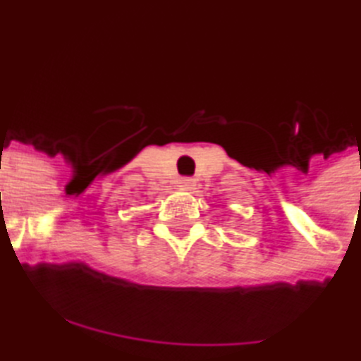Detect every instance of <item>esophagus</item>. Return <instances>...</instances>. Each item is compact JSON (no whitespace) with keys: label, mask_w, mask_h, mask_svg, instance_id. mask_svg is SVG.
Instances as JSON below:
<instances>
[{"label":"esophagus","mask_w":361,"mask_h":361,"mask_svg":"<svg viewBox=\"0 0 361 361\" xmlns=\"http://www.w3.org/2000/svg\"><path fill=\"white\" fill-rule=\"evenodd\" d=\"M180 187L181 189H185V191H191L192 187H195V180H192V178H181Z\"/></svg>","instance_id":"34e87169"}]
</instances>
